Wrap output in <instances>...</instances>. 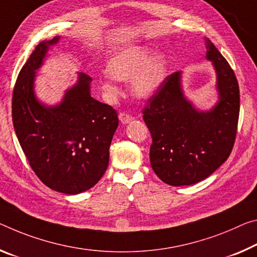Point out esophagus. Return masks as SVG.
I'll list each match as a JSON object with an SVG mask.
<instances>
[{"label": "esophagus", "instance_id": "1", "mask_svg": "<svg viewBox=\"0 0 257 257\" xmlns=\"http://www.w3.org/2000/svg\"><path fill=\"white\" fill-rule=\"evenodd\" d=\"M119 120L121 121L122 124H127V123H129V122H132L134 120V117L132 115H129V114H127V113H120Z\"/></svg>", "mask_w": 257, "mask_h": 257}]
</instances>
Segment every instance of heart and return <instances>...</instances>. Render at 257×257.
<instances>
[{"label": "heart", "mask_w": 257, "mask_h": 257, "mask_svg": "<svg viewBox=\"0 0 257 257\" xmlns=\"http://www.w3.org/2000/svg\"><path fill=\"white\" fill-rule=\"evenodd\" d=\"M168 68L165 52H154V48L148 44H130L117 50L108 60V75L101 82V89L107 97H114L117 89L113 81L130 79V93L137 99H150L164 85Z\"/></svg>", "instance_id": "obj_1"}]
</instances>
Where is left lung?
I'll use <instances>...</instances> for the list:
<instances>
[{
  "instance_id": "obj_1",
  "label": "left lung",
  "mask_w": 257,
  "mask_h": 257,
  "mask_svg": "<svg viewBox=\"0 0 257 257\" xmlns=\"http://www.w3.org/2000/svg\"><path fill=\"white\" fill-rule=\"evenodd\" d=\"M205 46L206 59L216 74L214 106H195L183 89L182 72H176L167 77L143 111L152 136L151 166L168 185L205 180L226 161L234 144L240 108L237 77L209 39L205 38Z\"/></svg>"
}]
</instances>
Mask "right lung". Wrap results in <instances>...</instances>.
<instances>
[{"mask_svg":"<svg viewBox=\"0 0 257 257\" xmlns=\"http://www.w3.org/2000/svg\"><path fill=\"white\" fill-rule=\"evenodd\" d=\"M60 36L38 44L20 71L12 96V122L19 144L38 177L66 194L84 192L106 172L109 145L119 124L116 111L91 97V77L77 73L59 103L35 93L36 72Z\"/></svg>","mask_w":257,"mask_h":257,"instance_id":"1","label":"right lung"}]
</instances>
